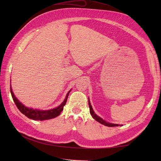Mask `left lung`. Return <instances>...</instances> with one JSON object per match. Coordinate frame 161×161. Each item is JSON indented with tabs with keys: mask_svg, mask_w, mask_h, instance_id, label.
I'll use <instances>...</instances> for the list:
<instances>
[{
	"mask_svg": "<svg viewBox=\"0 0 161 161\" xmlns=\"http://www.w3.org/2000/svg\"><path fill=\"white\" fill-rule=\"evenodd\" d=\"M89 109H90V113L92 115V118H93L96 121H98V122H99L100 124H103L105 126H108V127H115V126H119L120 125L119 124H111V123H109V122H107V121H105V120H103L102 118H101L100 117H99L97 115H96L95 114V112L93 111V109H92V106L91 105V103H90V101L89 99Z\"/></svg>",
	"mask_w": 161,
	"mask_h": 161,
	"instance_id": "obj_1",
	"label": "left lung"
}]
</instances>
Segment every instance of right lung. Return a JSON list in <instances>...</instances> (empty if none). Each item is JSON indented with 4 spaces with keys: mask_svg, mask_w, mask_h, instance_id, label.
<instances>
[{
    "mask_svg": "<svg viewBox=\"0 0 161 161\" xmlns=\"http://www.w3.org/2000/svg\"><path fill=\"white\" fill-rule=\"evenodd\" d=\"M11 89V93L13 97V99L15 103L16 106L19 110L23 114L25 115L28 118L33 119V120H46V119H50L52 118H54L56 117H58L60 114L61 112L64 108V106L66 105V103L67 101L68 97L70 93L71 90H70L66 96V98L64 101L62 102V103L56 108H53L50 110H40V109H34L33 108H30L25 107L24 105H23L20 101H19L17 97L14 96L13 92L12 91V87L11 85L10 86Z\"/></svg>",
    "mask_w": 161,
    "mask_h": 161,
    "instance_id": "right-lung-1",
    "label": "right lung"
}]
</instances>
